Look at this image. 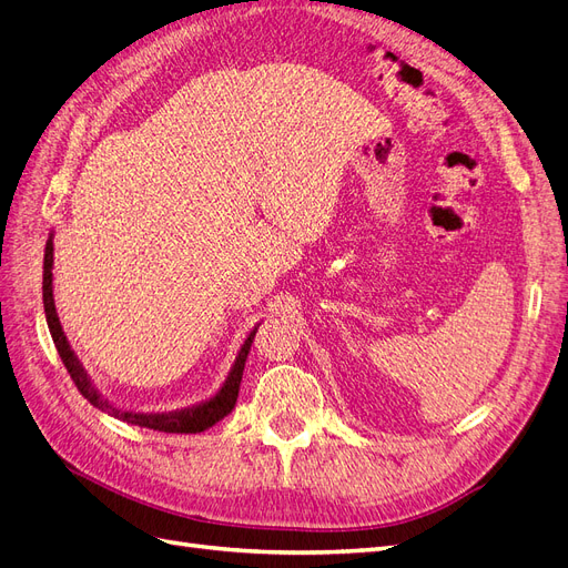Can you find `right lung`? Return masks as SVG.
<instances>
[{
	"label": "right lung",
	"mask_w": 568,
	"mask_h": 568,
	"mask_svg": "<svg viewBox=\"0 0 568 568\" xmlns=\"http://www.w3.org/2000/svg\"><path fill=\"white\" fill-rule=\"evenodd\" d=\"M54 232L49 234L47 246H44V267H42V301H44V315H47V324H49V334L54 338V346L63 359V365L71 374V379L75 382L78 390L88 398L94 407H99L106 415L128 422L134 426H144V428H153V432H165V434H201L205 428H211L213 424H217L220 419H225L230 412L236 405V395H239V384H242V374H244V365L246 357L251 351V343L255 336L257 326H253L251 334L246 336V341L242 343V348L236 353L234 365L227 374L225 384L220 386V390L213 395V398L203 400L199 405L184 407V409H173V412H132V409H123L111 405L104 395L97 390V386L92 384L88 369L82 367V363L78 359L75 351L68 343L63 326L59 322L57 315V305H54Z\"/></svg>",
	"instance_id": "obj_1"
}]
</instances>
